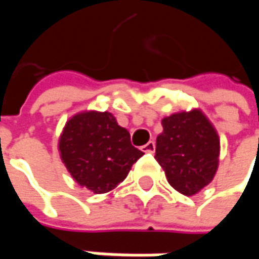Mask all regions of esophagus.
I'll list each match as a JSON object with an SVG mask.
<instances>
[{
  "label": "esophagus",
  "instance_id": "34e87169",
  "mask_svg": "<svg viewBox=\"0 0 259 259\" xmlns=\"http://www.w3.org/2000/svg\"><path fill=\"white\" fill-rule=\"evenodd\" d=\"M154 150H155L154 141H148L147 144L141 147V151H144V153H154Z\"/></svg>",
  "mask_w": 259,
  "mask_h": 259
}]
</instances>
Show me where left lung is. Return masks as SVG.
<instances>
[{
    "label": "left lung",
    "mask_w": 259,
    "mask_h": 259,
    "mask_svg": "<svg viewBox=\"0 0 259 259\" xmlns=\"http://www.w3.org/2000/svg\"><path fill=\"white\" fill-rule=\"evenodd\" d=\"M161 125L163 133L155 141V160L177 192L196 194L216 173L218 134L200 111L170 115Z\"/></svg>",
    "instance_id": "left-lung-1"
}]
</instances>
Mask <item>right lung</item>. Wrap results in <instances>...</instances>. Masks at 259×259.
<instances>
[{
	"label": "right lung",
	"instance_id": "right-lung-1",
	"mask_svg": "<svg viewBox=\"0 0 259 259\" xmlns=\"http://www.w3.org/2000/svg\"><path fill=\"white\" fill-rule=\"evenodd\" d=\"M59 148L72 177L94 193L112 190L144 155L131 144L130 133L109 112L73 116L66 124Z\"/></svg>",
	"mask_w": 259,
	"mask_h": 259
}]
</instances>
